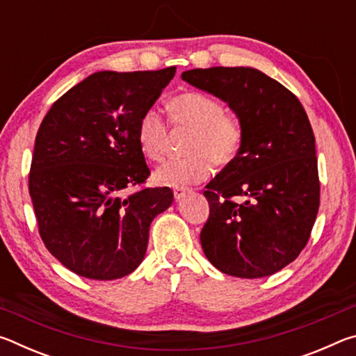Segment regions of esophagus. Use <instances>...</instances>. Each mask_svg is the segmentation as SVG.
<instances>
[{"instance_id": "1", "label": "esophagus", "mask_w": 356, "mask_h": 356, "mask_svg": "<svg viewBox=\"0 0 356 356\" xmlns=\"http://www.w3.org/2000/svg\"><path fill=\"white\" fill-rule=\"evenodd\" d=\"M188 191H190V190H188V188H185V186H176V188L172 190V193H174V200L179 201L180 197H184Z\"/></svg>"}]
</instances>
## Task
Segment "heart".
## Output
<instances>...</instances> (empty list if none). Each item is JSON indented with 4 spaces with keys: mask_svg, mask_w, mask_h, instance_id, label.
Here are the masks:
<instances>
[{
    "mask_svg": "<svg viewBox=\"0 0 356 356\" xmlns=\"http://www.w3.org/2000/svg\"><path fill=\"white\" fill-rule=\"evenodd\" d=\"M170 118L177 130H190L185 150L188 155L168 160L155 171L161 185L184 186L201 182L216 166L231 165L242 149L243 125L238 118L225 111L218 99L206 92L186 91L168 104ZM136 143L149 161L163 159L170 143V127L155 110H147L138 120Z\"/></svg>",
    "mask_w": 356,
    "mask_h": 356,
    "instance_id": "1",
    "label": "heart"
}]
</instances>
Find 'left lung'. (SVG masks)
<instances>
[{"label": "left lung", "mask_w": 356, "mask_h": 356, "mask_svg": "<svg viewBox=\"0 0 356 356\" xmlns=\"http://www.w3.org/2000/svg\"><path fill=\"white\" fill-rule=\"evenodd\" d=\"M182 80L225 100L243 125L237 159L204 191L210 206L204 254L237 278L280 272L308 243L321 204L316 138L305 108L251 67L193 69Z\"/></svg>", "instance_id": "8db88e82"}]
</instances>
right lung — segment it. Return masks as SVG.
<instances>
[{
	"label": "right lung",
	"instance_id": "obj_1",
	"mask_svg": "<svg viewBox=\"0 0 356 356\" xmlns=\"http://www.w3.org/2000/svg\"><path fill=\"white\" fill-rule=\"evenodd\" d=\"M176 67L97 72L61 95L35 136L29 195L47 250L89 280H118L143 262L149 226L172 204L168 186H142L150 171L138 120Z\"/></svg>",
	"mask_w": 356,
	"mask_h": 356
}]
</instances>
